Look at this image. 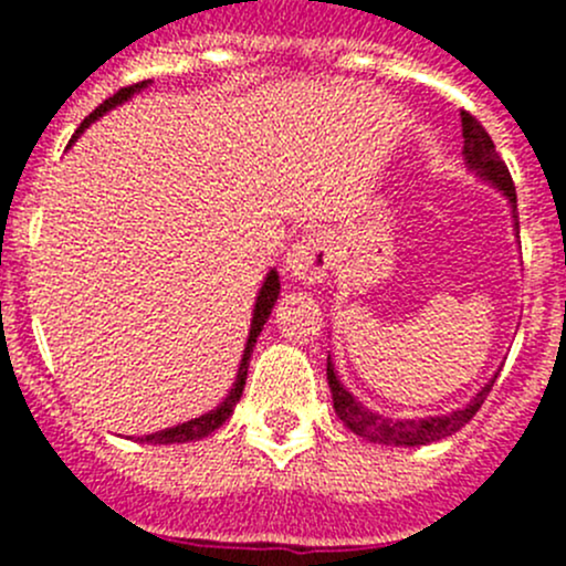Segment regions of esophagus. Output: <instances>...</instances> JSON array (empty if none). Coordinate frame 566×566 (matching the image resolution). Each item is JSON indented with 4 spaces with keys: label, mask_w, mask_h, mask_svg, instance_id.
<instances>
[{
    "label": "esophagus",
    "mask_w": 566,
    "mask_h": 566,
    "mask_svg": "<svg viewBox=\"0 0 566 566\" xmlns=\"http://www.w3.org/2000/svg\"><path fill=\"white\" fill-rule=\"evenodd\" d=\"M331 260H334V251H331L328 235L319 230H310L287 249L284 271H287L290 279H298V282L304 284H315L319 279H325Z\"/></svg>",
    "instance_id": "1"
}]
</instances>
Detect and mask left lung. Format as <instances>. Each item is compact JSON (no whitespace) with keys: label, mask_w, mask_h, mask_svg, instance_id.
<instances>
[{"label":"left lung","mask_w":566,"mask_h":566,"mask_svg":"<svg viewBox=\"0 0 566 566\" xmlns=\"http://www.w3.org/2000/svg\"><path fill=\"white\" fill-rule=\"evenodd\" d=\"M462 139H465L462 142V161H465L468 172H473L476 180L488 182L495 191L504 193V199L510 202L512 230H515V238H521L517 193L515 182H512L510 177V169H506V164L501 161V156L495 153V145L493 139H490L488 130L465 112H462ZM499 373H493V378H488V384L473 394L462 408H454L449 410V413L438 416H419V419H391V416L378 413V410H369L361 399L353 397V391L342 384L339 373H336L328 353V386L331 397H334L336 416H339L342 424L350 432H356L358 438H364V441L369 443H384V447H427V443H436L454 436V432L462 430V427L473 419V413L482 408V402L488 399Z\"/></svg>","instance_id":"1"}]
</instances>
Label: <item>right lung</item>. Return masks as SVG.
Listing matches in <instances>:
<instances>
[{"instance_id": "obj_1", "label": "right lung", "mask_w": 566, "mask_h": 566, "mask_svg": "<svg viewBox=\"0 0 566 566\" xmlns=\"http://www.w3.org/2000/svg\"><path fill=\"white\" fill-rule=\"evenodd\" d=\"M153 84V78H147V82H139V84H130V87H123L119 93H114L112 98L104 101L98 108H95L93 114H90L87 119H84L82 125L76 128V134H73L71 145L78 139V136L84 134V130L90 128V125L95 123V119L104 117L106 112H112V108L123 106L125 101L134 98L136 93H142V90H147ZM279 293H282V282H279V271L276 268H271V271L265 273V279H262V287L260 293H256V301H254V310H251V325H249V339H247V347H243V356H241V364H238V373H235V384H232V389L227 391V397L221 399L219 405H216L213 410H208V413L197 416V419H188L182 421V424H175V427H167V430H158V432H150V436H142L136 438V441L142 443H153V447H167V443H188V441H199V438H208L210 432L219 430L221 424H224L227 419L232 416V410H235L238 399H241L243 394V386H247V375H249V361H251V353H254V345H256V336H260L262 325L268 323V317H271V310L273 304H276Z\"/></svg>"}]
</instances>
